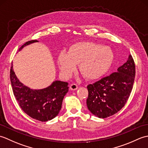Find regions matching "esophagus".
Listing matches in <instances>:
<instances>
[{"label":"esophagus","instance_id":"34e87169","mask_svg":"<svg viewBox=\"0 0 148 148\" xmlns=\"http://www.w3.org/2000/svg\"><path fill=\"white\" fill-rule=\"evenodd\" d=\"M77 85L76 84H72L70 85V89L71 90H76L77 89Z\"/></svg>","mask_w":148,"mask_h":148}]
</instances>
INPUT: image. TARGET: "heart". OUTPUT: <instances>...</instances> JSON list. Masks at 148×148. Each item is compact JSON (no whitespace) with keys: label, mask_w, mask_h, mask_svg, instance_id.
<instances>
[{"label":"heart","mask_w":148,"mask_h":148,"mask_svg":"<svg viewBox=\"0 0 148 148\" xmlns=\"http://www.w3.org/2000/svg\"><path fill=\"white\" fill-rule=\"evenodd\" d=\"M111 48L93 42H79L72 45L67 53L62 51L58 56V64L62 74L69 77L79 64L81 74L87 79L102 77L111 68L114 61Z\"/></svg>","instance_id":"obj_1"}]
</instances>
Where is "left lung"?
<instances>
[{
  "label": "left lung",
  "instance_id": "8db88e82",
  "mask_svg": "<svg viewBox=\"0 0 148 148\" xmlns=\"http://www.w3.org/2000/svg\"><path fill=\"white\" fill-rule=\"evenodd\" d=\"M136 69L132 56L109 76L87 86L88 109L93 115L106 118L123 108L132 90Z\"/></svg>",
  "mask_w": 148,
  "mask_h": 148
}]
</instances>
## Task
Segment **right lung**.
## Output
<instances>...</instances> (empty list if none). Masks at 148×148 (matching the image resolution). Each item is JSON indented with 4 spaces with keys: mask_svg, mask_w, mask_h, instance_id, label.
I'll list each match as a JSON object with an SVG mask.
<instances>
[{
    "mask_svg": "<svg viewBox=\"0 0 148 148\" xmlns=\"http://www.w3.org/2000/svg\"><path fill=\"white\" fill-rule=\"evenodd\" d=\"M37 42L38 40L28 41L21 46L19 51ZM10 80L14 95L21 109L31 118L40 121L51 120L58 114L63 99L69 91L68 83L60 81H53L46 88L30 89L19 81L12 69V64Z\"/></svg>",
    "mask_w": 148,
    "mask_h": 148,
    "instance_id": "1",
    "label": "right lung"
}]
</instances>
